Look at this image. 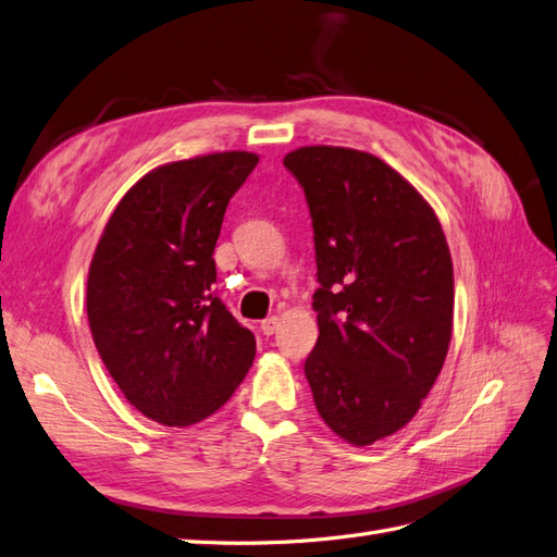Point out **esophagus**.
Masks as SVG:
<instances>
[{
    "label": "esophagus",
    "instance_id": "obj_1",
    "mask_svg": "<svg viewBox=\"0 0 557 557\" xmlns=\"http://www.w3.org/2000/svg\"><path fill=\"white\" fill-rule=\"evenodd\" d=\"M277 326H280V320H277V317H268V320H263V322H261L263 336H273V333L277 331Z\"/></svg>",
    "mask_w": 557,
    "mask_h": 557
}]
</instances>
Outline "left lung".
Segmentation results:
<instances>
[{"label":"left lung","mask_w":557,"mask_h":557,"mask_svg":"<svg viewBox=\"0 0 557 557\" xmlns=\"http://www.w3.org/2000/svg\"><path fill=\"white\" fill-rule=\"evenodd\" d=\"M284 168L306 190L314 231L312 399L331 432L371 446L416 418L446 361L455 306L446 235L432 205L377 156L300 147Z\"/></svg>","instance_id":"1"}]
</instances>
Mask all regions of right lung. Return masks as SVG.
<instances>
[{
	"label": "right lung",
	"mask_w": 557,
	"mask_h": 557,
	"mask_svg": "<svg viewBox=\"0 0 557 557\" xmlns=\"http://www.w3.org/2000/svg\"><path fill=\"white\" fill-rule=\"evenodd\" d=\"M259 156L221 151L145 174L95 247L86 310L109 375L165 426L210 418L243 383L257 341L214 296V247L228 200Z\"/></svg>",
	"instance_id": "1"
}]
</instances>
